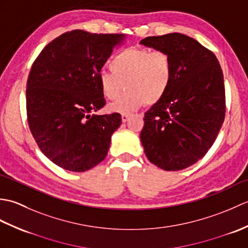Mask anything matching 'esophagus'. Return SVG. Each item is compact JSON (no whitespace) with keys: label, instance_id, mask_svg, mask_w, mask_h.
<instances>
[{"label":"esophagus","instance_id":"1","mask_svg":"<svg viewBox=\"0 0 248 248\" xmlns=\"http://www.w3.org/2000/svg\"><path fill=\"white\" fill-rule=\"evenodd\" d=\"M130 116H131V114H129V113L121 114V120H123V123H125V121H127L130 118Z\"/></svg>","mask_w":248,"mask_h":248}]
</instances>
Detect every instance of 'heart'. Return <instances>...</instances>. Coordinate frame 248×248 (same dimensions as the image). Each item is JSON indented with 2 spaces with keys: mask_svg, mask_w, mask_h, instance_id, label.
<instances>
[{
  "mask_svg": "<svg viewBox=\"0 0 248 248\" xmlns=\"http://www.w3.org/2000/svg\"><path fill=\"white\" fill-rule=\"evenodd\" d=\"M112 72L99 75V85L108 100L128 92L108 107L112 112L128 113L145 103L154 105L165 97L173 78L170 55L165 51L145 48H130L121 51L110 61Z\"/></svg>",
  "mask_w": 248,
  "mask_h": 248,
  "instance_id": "heart-1",
  "label": "heart"
}]
</instances>
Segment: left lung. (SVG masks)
Here are the masks:
<instances>
[{
	"label": "left lung",
	"mask_w": 248,
	"mask_h": 248,
	"mask_svg": "<svg viewBox=\"0 0 248 248\" xmlns=\"http://www.w3.org/2000/svg\"><path fill=\"white\" fill-rule=\"evenodd\" d=\"M141 45L170 55V91L145 113L140 141L148 160L167 171L202 159L225 119L224 76L212 51L180 33L146 37Z\"/></svg>",
	"instance_id": "obj_1"
}]
</instances>
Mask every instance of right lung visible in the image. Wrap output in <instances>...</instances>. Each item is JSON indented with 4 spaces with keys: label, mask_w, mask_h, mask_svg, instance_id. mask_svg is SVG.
I'll list each match as a JSON object with an SVG mask.
<instances>
[{
    "label": "right lung",
    "mask_w": 248,
    "mask_h": 248,
    "mask_svg": "<svg viewBox=\"0 0 248 248\" xmlns=\"http://www.w3.org/2000/svg\"><path fill=\"white\" fill-rule=\"evenodd\" d=\"M124 35L75 30L46 45L26 84L29 127L41 152L64 170L86 171L108 155L119 113L91 115L105 105L99 75Z\"/></svg>",
    "instance_id": "obj_1"
}]
</instances>
